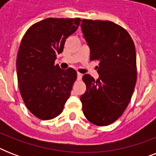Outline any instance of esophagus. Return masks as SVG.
Segmentation results:
<instances>
[{
	"label": "esophagus",
	"instance_id": "1",
	"mask_svg": "<svg viewBox=\"0 0 156 156\" xmlns=\"http://www.w3.org/2000/svg\"><path fill=\"white\" fill-rule=\"evenodd\" d=\"M77 75H78V80H81V79H82V77H83V74L78 72V74H77Z\"/></svg>",
	"mask_w": 156,
	"mask_h": 156
}]
</instances>
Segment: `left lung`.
<instances>
[{
    "mask_svg": "<svg viewBox=\"0 0 156 156\" xmlns=\"http://www.w3.org/2000/svg\"><path fill=\"white\" fill-rule=\"evenodd\" d=\"M81 27L90 49V61H98L99 78L85 74L87 90L81 95L88 121L108 126L122 115L137 81L136 50L128 31L110 21L82 20Z\"/></svg>",
    "mask_w": 156,
    "mask_h": 156,
    "instance_id": "8db88e82",
    "label": "left lung"
}]
</instances>
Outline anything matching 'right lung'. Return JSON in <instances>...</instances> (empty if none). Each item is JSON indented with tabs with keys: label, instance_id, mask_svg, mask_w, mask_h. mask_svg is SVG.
<instances>
[{
	"label": "right lung",
	"instance_id": "add662e5",
	"mask_svg": "<svg viewBox=\"0 0 156 156\" xmlns=\"http://www.w3.org/2000/svg\"><path fill=\"white\" fill-rule=\"evenodd\" d=\"M80 21L46 18L33 24L22 39L16 61L18 87L26 107L40 120L59 116L70 95L77 72L61 69L55 60Z\"/></svg>",
	"mask_w": 156,
	"mask_h": 156
}]
</instances>
